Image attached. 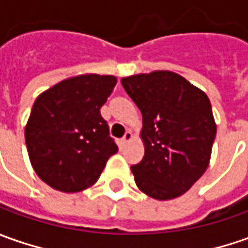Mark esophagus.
Segmentation results:
<instances>
[{
    "mask_svg": "<svg viewBox=\"0 0 248 248\" xmlns=\"http://www.w3.org/2000/svg\"><path fill=\"white\" fill-rule=\"evenodd\" d=\"M133 139V134L130 130H127V132L124 133V139H122V141H124V144H127L129 141L132 140Z\"/></svg>",
    "mask_w": 248,
    "mask_h": 248,
    "instance_id": "34e87169",
    "label": "esophagus"
}]
</instances>
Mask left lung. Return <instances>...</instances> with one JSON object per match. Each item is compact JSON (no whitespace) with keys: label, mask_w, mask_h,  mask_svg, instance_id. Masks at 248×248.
I'll return each mask as SVG.
<instances>
[{"label":"left lung","mask_w":248,"mask_h":248,"mask_svg":"<svg viewBox=\"0 0 248 248\" xmlns=\"http://www.w3.org/2000/svg\"><path fill=\"white\" fill-rule=\"evenodd\" d=\"M121 82L142 114L145 152L132 166L139 189L156 201L181 196L209 167L217 124L207 94L173 71Z\"/></svg>","instance_id":"8db88e82"}]
</instances>
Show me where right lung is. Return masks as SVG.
Here are the masks:
<instances>
[{
	"mask_svg": "<svg viewBox=\"0 0 248 248\" xmlns=\"http://www.w3.org/2000/svg\"><path fill=\"white\" fill-rule=\"evenodd\" d=\"M116 85L114 75L83 74L39 94L24 129L31 166L62 192L92 186L118 152L100 108Z\"/></svg>",
	"mask_w": 248,
	"mask_h": 248,
	"instance_id": "obj_1",
	"label": "right lung"
}]
</instances>
